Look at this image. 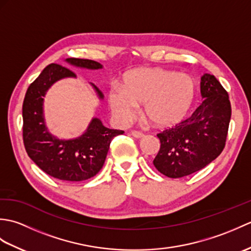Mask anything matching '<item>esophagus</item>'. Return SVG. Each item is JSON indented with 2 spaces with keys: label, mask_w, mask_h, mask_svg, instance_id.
Here are the masks:
<instances>
[{
  "label": "esophagus",
  "mask_w": 251,
  "mask_h": 251,
  "mask_svg": "<svg viewBox=\"0 0 251 251\" xmlns=\"http://www.w3.org/2000/svg\"><path fill=\"white\" fill-rule=\"evenodd\" d=\"M131 136L132 137H135V138H137V139H140V138H143L145 137V135L142 134V132H140V131H137V130H132L131 132Z\"/></svg>",
  "instance_id": "1"
}]
</instances>
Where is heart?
<instances>
[{"instance_id":"heart-1","label":"heart","mask_w":251,"mask_h":251,"mask_svg":"<svg viewBox=\"0 0 251 251\" xmlns=\"http://www.w3.org/2000/svg\"><path fill=\"white\" fill-rule=\"evenodd\" d=\"M196 82L186 73L156 67L136 68L122 77L121 88L112 87L108 102L112 115L128 124L145 104V116L159 129L173 128L189 115L196 100Z\"/></svg>"}]
</instances>
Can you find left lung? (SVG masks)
I'll return each instance as SVG.
<instances>
[{
    "instance_id": "8db88e82",
    "label": "left lung",
    "mask_w": 251,
    "mask_h": 251,
    "mask_svg": "<svg viewBox=\"0 0 251 251\" xmlns=\"http://www.w3.org/2000/svg\"><path fill=\"white\" fill-rule=\"evenodd\" d=\"M201 81L202 102L188 120L157 137L161 149L153 164L168 178L194 174L220 155L231 120V102L220 82L210 74Z\"/></svg>"
}]
</instances>
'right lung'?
I'll use <instances>...</instances> for the list:
<instances>
[{
	"label": "right lung",
	"mask_w": 251,
	"mask_h": 251,
	"mask_svg": "<svg viewBox=\"0 0 251 251\" xmlns=\"http://www.w3.org/2000/svg\"><path fill=\"white\" fill-rule=\"evenodd\" d=\"M65 62L77 69H102L99 62L89 59L68 58ZM75 77L69 69L51 63L30 85L23 104L24 143L29 157L47 175L69 182L97 175L103 166L112 139L124 134L123 130L105 127L98 117H93L87 128L75 138L60 139L51 134L44 117V97L58 81ZM89 84L98 99L102 100V93Z\"/></svg>",
	"instance_id": "add662e5"
}]
</instances>
